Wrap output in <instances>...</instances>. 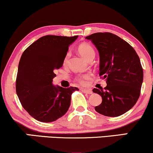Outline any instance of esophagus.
Instances as JSON below:
<instances>
[{
  "label": "esophagus",
  "instance_id": "34e87169",
  "mask_svg": "<svg viewBox=\"0 0 153 153\" xmlns=\"http://www.w3.org/2000/svg\"><path fill=\"white\" fill-rule=\"evenodd\" d=\"M81 91L83 93H85V94H93V91L90 90V89H81Z\"/></svg>",
  "mask_w": 153,
  "mask_h": 153
}]
</instances>
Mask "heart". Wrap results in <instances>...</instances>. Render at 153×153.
<instances>
[{
	"instance_id": "1",
	"label": "heart",
	"mask_w": 153,
	"mask_h": 153,
	"mask_svg": "<svg viewBox=\"0 0 153 153\" xmlns=\"http://www.w3.org/2000/svg\"><path fill=\"white\" fill-rule=\"evenodd\" d=\"M78 51L79 54L83 57L84 59H85L86 60H90L91 59H94L95 57V50L91 45H89V44L87 43H82L81 45H80L78 46ZM70 56H71V54L69 52H68L65 54L64 57V62L65 64L67 63L68 61V59H69ZM91 79V75H80L77 78V80L80 82L82 85H86L88 82V80Z\"/></svg>"
}]
</instances>
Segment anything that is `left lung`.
I'll return each instance as SVG.
<instances>
[{"label": "left lung", "instance_id": "1", "mask_svg": "<svg viewBox=\"0 0 153 153\" xmlns=\"http://www.w3.org/2000/svg\"><path fill=\"white\" fill-rule=\"evenodd\" d=\"M85 39L99 51V75L107 84L104 90L93 89L102 97V103L95 110L106 117L124 114L140 97L143 82L140 57L129 43L111 33H95Z\"/></svg>", "mask_w": 153, "mask_h": 153}]
</instances>
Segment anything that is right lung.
Segmentation results:
<instances>
[{
  "mask_svg": "<svg viewBox=\"0 0 153 153\" xmlns=\"http://www.w3.org/2000/svg\"><path fill=\"white\" fill-rule=\"evenodd\" d=\"M78 36L47 35L23 52L19 61L16 90L22 106L42 122H52L66 114L76 87L52 84L55 70L62 66L68 47Z\"/></svg>",
  "mask_w": 153,
  "mask_h": 153,
  "instance_id": "right-lung-1",
  "label": "right lung"
}]
</instances>
